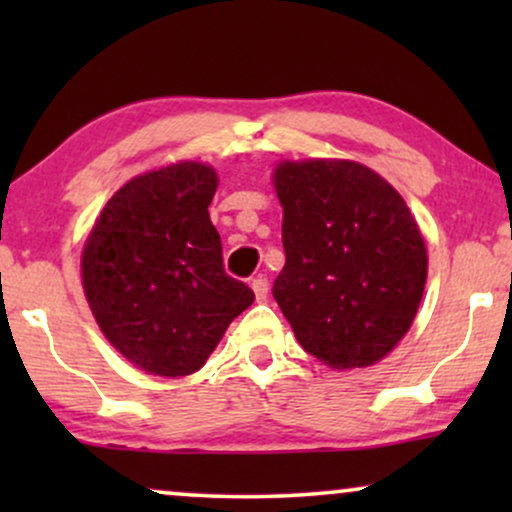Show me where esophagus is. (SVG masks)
Returning a JSON list of instances; mask_svg holds the SVG:
<instances>
[{"label":"esophagus","mask_w":512,"mask_h":512,"mask_svg":"<svg viewBox=\"0 0 512 512\" xmlns=\"http://www.w3.org/2000/svg\"><path fill=\"white\" fill-rule=\"evenodd\" d=\"M251 289H254L258 303H263V300L268 298V291H270L268 279H265V277H256V279H251Z\"/></svg>","instance_id":"obj_1"}]
</instances>
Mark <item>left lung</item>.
Wrapping results in <instances>:
<instances>
[{
    "label": "left lung",
    "instance_id": "8db88e82",
    "mask_svg": "<svg viewBox=\"0 0 512 512\" xmlns=\"http://www.w3.org/2000/svg\"><path fill=\"white\" fill-rule=\"evenodd\" d=\"M286 263L272 286L300 347L335 370L384 359L415 321L426 244L389 181L354 160H284Z\"/></svg>",
    "mask_w": 512,
    "mask_h": 512
}]
</instances>
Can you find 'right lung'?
Returning <instances> with one entry per match:
<instances>
[{
    "instance_id": "obj_1",
    "label": "right lung",
    "mask_w": 512,
    "mask_h": 512,
    "mask_svg": "<svg viewBox=\"0 0 512 512\" xmlns=\"http://www.w3.org/2000/svg\"><path fill=\"white\" fill-rule=\"evenodd\" d=\"M214 167L174 163L111 195L81 256L83 291L104 338L149 375L205 366L254 291L223 270L209 219Z\"/></svg>"
}]
</instances>
